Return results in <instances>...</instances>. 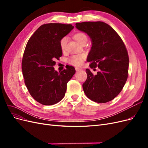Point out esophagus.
I'll use <instances>...</instances> for the list:
<instances>
[{
	"mask_svg": "<svg viewBox=\"0 0 148 148\" xmlns=\"http://www.w3.org/2000/svg\"><path fill=\"white\" fill-rule=\"evenodd\" d=\"M75 70H76V71H81L82 69L81 68H79V67H76Z\"/></svg>",
	"mask_w": 148,
	"mask_h": 148,
	"instance_id": "34e87169",
	"label": "esophagus"
}]
</instances>
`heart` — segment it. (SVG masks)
<instances>
[{"instance_id":"b5f03b06","label":"heart","mask_w":148,"mask_h":148,"mask_svg":"<svg viewBox=\"0 0 148 148\" xmlns=\"http://www.w3.org/2000/svg\"><path fill=\"white\" fill-rule=\"evenodd\" d=\"M74 37H75V39L80 44H81L84 40L87 39L86 35L83 33H78L77 34H75ZM67 41H68V38H67V37L66 36L63 37L60 39V47L62 51H64L65 49ZM85 58H86V56H85L84 54L74 55L69 58L68 62L71 65H73L75 66H80L83 64Z\"/></svg>"}]
</instances>
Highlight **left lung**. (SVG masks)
Returning <instances> with one entry per match:
<instances>
[{"instance_id": "obj_1", "label": "left lung", "mask_w": 148, "mask_h": 148, "mask_svg": "<svg viewBox=\"0 0 148 148\" xmlns=\"http://www.w3.org/2000/svg\"><path fill=\"white\" fill-rule=\"evenodd\" d=\"M75 25L91 39L92 47L87 57L89 66L100 69L96 75L86 69L88 77L83 84V91L92 101H110L122 91L127 82L129 65L127 49L117 32L104 22L86 21Z\"/></svg>"}]
</instances>
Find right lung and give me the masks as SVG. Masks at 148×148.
Returning a JSON list of instances; mask_svg holds the SVG:
<instances>
[{"mask_svg": "<svg viewBox=\"0 0 148 148\" xmlns=\"http://www.w3.org/2000/svg\"><path fill=\"white\" fill-rule=\"evenodd\" d=\"M73 28L71 25H42L26 44L21 64L25 83L31 96L42 105H53L63 99L66 84L75 73L72 66L60 72L53 68L55 60L62 56L60 39Z\"/></svg>", "mask_w": 148, "mask_h": 148, "instance_id": "obj_1", "label": "right lung"}]
</instances>
